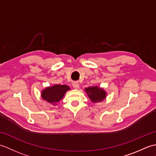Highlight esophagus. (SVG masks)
<instances>
[{
	"label": "esophagus",
	"instance_id": "1",
	"mask_svg": "<svg viewBox=\"0 0 156 156\" xmlns=\"http://www.w3.org/2000/svg\"><path fill=\"white\" fill-rule=\"evenodd\" d=\"M72 86H73V87H74V88H75V89H78L79 87H80V85H79L78 82H74V83L72 84Z\"/></svg>",
	"mask_w": 156,
	"mask_h": 156
}]
</instances>
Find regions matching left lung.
Instances as JSON below:
<instances>
[{
  "mask_svg": "<svg viewBox=\"0 0 156 156\" xmlns=\"http://www.w3.org/2000/svg\"><path fill=\"white\" fill-rule=\"evenodd\" d=\"M85 92L92 102H101L106 98L107 92L103 88L98 87H92L85 88Z\"/></svg>",
  "mask_w": 156,
  "mask_h": 156,
  "instance_id": "obj_1",
  "label": "left lung"
}]
</instances>
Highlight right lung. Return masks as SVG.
Instances as JSON below:
<instances>
[{
  "label": "right lung",
  "mask_w": 156,
  "mask_h": 156,
  "mask_svg": "<svg viewBox=\"0 0 156 156\" xmlns=\"http://www.w3.org/2000/svg\"><path fill=\"white\" fill-rule=\"evenodd\" d=\"M69 90L67 85L55 84L52 87L45 88L41 92V97L44 100L53 105H56L61 99L64 97L66 92Z\"/></svg>",
  "instance_id": "right-lung-1"
}]
</instances>
